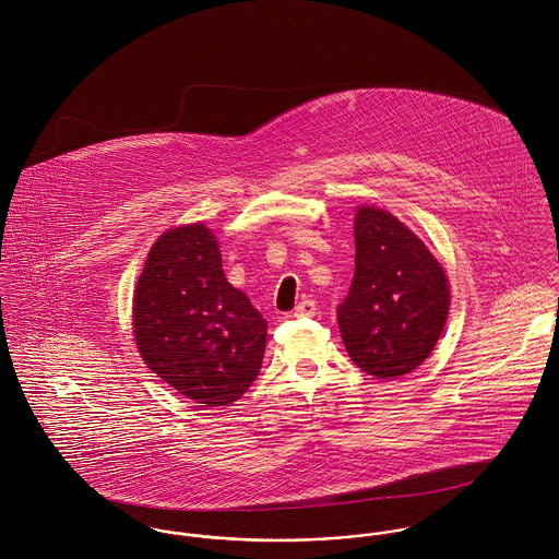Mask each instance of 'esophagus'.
Instances as JSON below:
<instances>
[{
    "instance_id": "1",
    "label": "esophagus",
    "mask_w": 559,
    "mask_h": 559,
    "mask_svg": "<svg viewBox=\"0 0 559 559\" xmlns=\"http://www.w3.org/2000/svg\"><path fill=\"white\" fill-rule=\"evenodd\" d=\"M317 314V301L312 299H304L297 308H295V317L297 319H310Z\"/></svg>"
}]
</instances>
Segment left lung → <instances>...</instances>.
Returning <instances> with one entry per match:
<instances>
[{"mask_svg":"<svg viewBox=\"0 0 559 559\" xmlns=\"http://www.w3.org/2000/svg\"><path fill=\"white\" fill-rule=\"evenodd\" d=\"M448 310V277L428 247L394 215L361 206L355 275L337 306L350 359L377 379L413 372L441 337Z\"/></svg>","mask_w":559,"mask_h":559,"instance_id":"8db88e82","label":"left lung"}]
</instances>
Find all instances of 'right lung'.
Returning a JSON list of instances; mask_svg holds the SVG:
<instances>
[{"instance_id":"right-lung-1","label":"right lung","mask_w":559,"mask_h":559,"mask_svg":"<svg viewBox=\"0 0 559 559\" xmlns=\"http://www.w3.org/2000/svg\"><path fill=\"white\" fill-rule=\"evenodd\" d=\"M133 329L146 366L202 406H226L255 381L266 320L224 275L213 233L202 224L167 230L144 264Z\"/></svg>"}]
</instances>
